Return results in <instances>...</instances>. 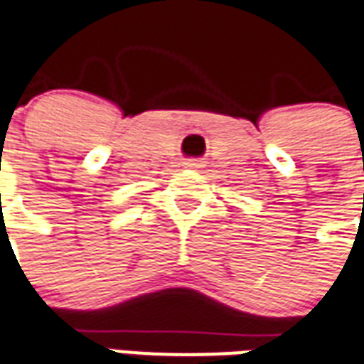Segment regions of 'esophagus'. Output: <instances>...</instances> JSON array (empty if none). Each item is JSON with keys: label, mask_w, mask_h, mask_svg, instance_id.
Here are the masks:
<instances>
[{"label": "esophagus", "mask_w": 364, "mask_h": 364, "mask_svg": "<svg viewBox=\"0 0 364 364\" xmlns=\"http://www.w3.org/2000/svg\"><path fill=\"white\" fill-rule=\"evenodd\" d=\"M184 166L186 168H201V166H203V163H201V161H198V159H188V161H184Z\"/></svg>", "instance_id": "esophagus-1"}]
</instances>
